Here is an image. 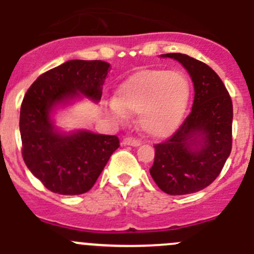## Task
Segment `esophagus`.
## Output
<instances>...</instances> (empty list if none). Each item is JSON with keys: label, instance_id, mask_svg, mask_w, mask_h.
Masks as SVG:
<instances>
[{"label": "esophagus", "instance_id": "esophagus-1", "mask_svg": "<svg viewBox=\"0 0 254 254\" xmlns=\"http://www.w3.org/2000/svg\"><path fill=\"white\" fill-rule=\"evenodd\" d=\"M122 143L125 146H133V147H137V146H139L142 142H141V139L136 138V137H126Z\"/></svg>", "mask_w": 254, "mask_h": 254}]
</instances>
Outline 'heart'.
Here are the masks:
<instances>
[{"label": "heart", "instance_id": "b5f03b06", "mask_svg": "<svg viewBox=\"0 0 254 254\" xmlns=\"http://www.w3.org/2000/svg\"><path fill=\"white\" fill-rule=\"evenodd\" d=\"M189 80L179 71L145 70L123 83L112 109L141 113L139 123L152 136H167L180 125L189 102Z\"/></svg>", "mask_w": 254, "mask_h": 254}]
</instances>
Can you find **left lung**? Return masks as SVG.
<instances>
[{
    "label": "left lung",
    "instance_id": "8db88e82",
    "mask_svg": "<svg viewBox=\"0 0 254 254\" xmlns=\"http://www.w3.org/2000/svg\"><path fill=\"white\" fill-rule=\"evenodd\" d=\"M189 71L194 83V103L169 139L155 145L150 174L169 195L200 191L219 176L232 151L233 104L224 83L205 63L171 53Z\"/></svg>",
    "mask_w": 254,
    "mask_h": 254
}]
</instances>
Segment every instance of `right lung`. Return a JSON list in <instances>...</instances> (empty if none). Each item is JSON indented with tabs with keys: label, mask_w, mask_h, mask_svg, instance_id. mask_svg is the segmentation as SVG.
<instances>
[{
	"label": "right lung",
	"mask_w": 254,
	"mask_h": 254,
	"mask_svg": "<svg viewBox=\"0 0 254 254\" xmlns=\"http://www.w3.org/2000/svg\"><path fill=\"white\" fill-rule=\"evenodd\" d=\"M109 64L101 60H69L41 74L21 103L22 157L46 189L62 195L89 191L118 147L117 136L88 131L59 133L50 120L57 104L79 93L98 102Z\"/></svg>",
	"instance_id": "obj_1"
}]
</instances>
